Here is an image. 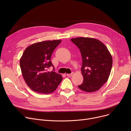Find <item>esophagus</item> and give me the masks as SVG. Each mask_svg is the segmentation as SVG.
I'll use <instances>...</instances> for the list:
<instances>
[{
    "label": "esophagus",
    "instance_id": "1",
    "mask_svg": "<svg viewBox=\"0 0 131 131\" xmlns=\"http://www.w3.org/2000/svg\"><path fill=\"white\" fill-rule=\"evenodd\" d=\"M73 73H72L71 74H67V76L68 77H71L72 75H73Z\"/></svg>",
    "mask_w": 131,
    "mask_h": 131
}]
</instances>
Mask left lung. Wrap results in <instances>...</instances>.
I'll use <instances>...</instances> for the list:
<instances>
[{"label": "left lung", "mask_w": 131, "mask_h": 131, "mask_svg": "<svg viewBox=\"0 0 131 131\" xmlns=\"http://www.w3.org/2000/svg\"><path fill=\"white\" fill-rule=\"evenodd\" d=\"M79 48L82 59L81 72L83 82L78 87L88 92L97 91L107 81L113 59L106 46L100 41L91 38L71 39Z\"/></svg>", "instance_id": "8db88e82"}]
</instances>
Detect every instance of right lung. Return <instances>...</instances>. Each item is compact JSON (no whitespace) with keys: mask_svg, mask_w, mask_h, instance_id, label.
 I'll use <instances>...</instances> for the list:
<instances>
[{"mask_svg":"<svg viewBox=\"0 0 131 131\" xmlns=\"http://www.w3.org/2000/svg\"><path fill=\"white\" fill-rule=\"evenodd\" d=\"M60 40H48L27 47L20 59L19 64L26 84L33 91L45 94L52 92L60 83L61 75L48 68L52 66L51 54Z\"/></svg>","mask_w":131,"mask_h":131,"instance_id":"right-lung-1","label":"right lung"}]
</instances>
